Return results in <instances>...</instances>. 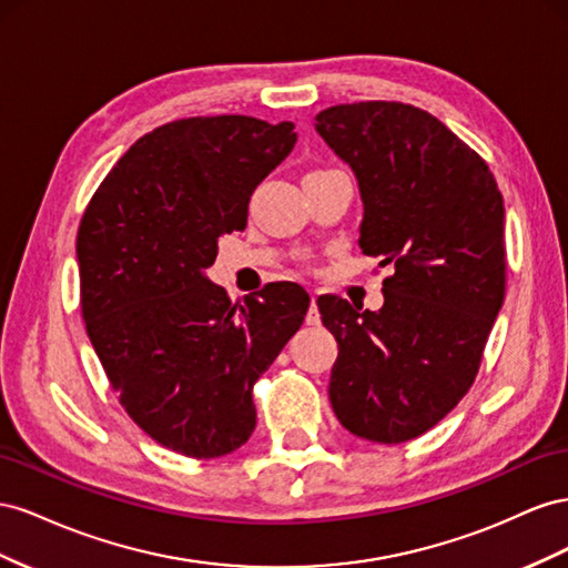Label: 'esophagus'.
Here are the masks:
<instances>
[{
	"label": "esophagus",
	"mask_w": 568,
	"mask_h": 568,
	"mask_svg": "<svg viewBox=\"0 0 568 568\" xmlns=\"http://www.w3.org/2000/svg\"><path fill=\"white\" fill-rule=\"evenodd\" d=\"M318 323H321V314H318V306H316V297L312 295L310 312H306V326H318Z\"/></svg>",
	"instance_id": "1"
}]
</instances>
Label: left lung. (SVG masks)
Wrapping results in <instances>:
<instances>
[{
  "label": "left lung",
  "instance_id": "1",
  "mask_svg": "<svg viewBox=\"0 0 568 568\" xmlns=\"http://www.w3.org/2000/svg\"><path fill=\"white\" fill-rule=\"evenodd\" d=\"M314 128L359 185L362 252L395 266L378 312L318 297L339 349L328 397L352 435L407 443L478 374L505 302V202L488 164L424 109L337 104Z\"/></svg>",
  "mask_w": 568,
  "mask_h": 568
}]
</instances>
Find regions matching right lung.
Returning a JSON list of instances; mask_svg holds the SVG:
<instances>
[{"label":"right lung","instance_id":"1","mask_svg":"<svg viewBox=\"0 0 568 568\" xmlns=\"http://www.w3.org/2000/svg\"><path fill=\"white\" fill-rule=\"evenodd\" d=\"M295 142V123L252 116L154 128L119 159L80 221L90 343L125 412L178 455L214 459L250 440L252 387L310 310L297 283L231 304L206 278L219 237L245 229L252 192Z\"/></svg>","mask_w":568,"mask_h":568}]
</instances>
